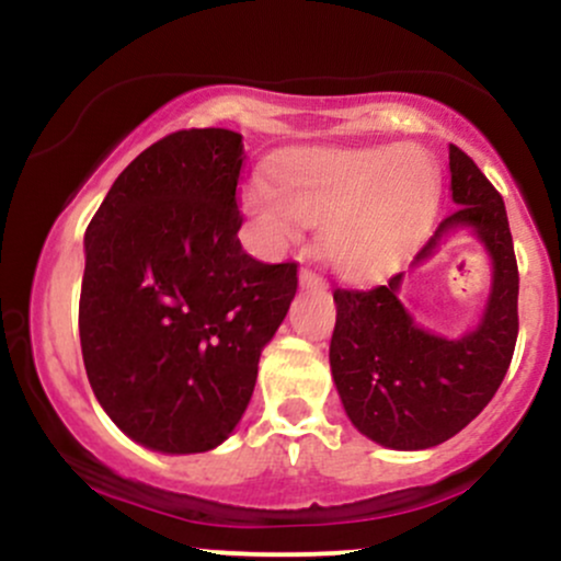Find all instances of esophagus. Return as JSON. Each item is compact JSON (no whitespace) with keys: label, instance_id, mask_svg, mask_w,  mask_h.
Masks as SVG:
<instances>
[{"label":"esophagus","instance_id":"34e87169","mask_svg":"<svg viewBox=\"0 0 561 561\" xmlns=\"http://www.w3.org/2000/svg\"><path fill=\"white\" fill-rule=\"evenodd\" d=\"M300 287H327V279L313 268H300Z\"/></svg>","mask_w":561,"mask_h":561}]
</instances>
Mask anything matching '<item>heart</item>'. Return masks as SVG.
Returning <instances> with one entry per match:
<instances>
[{"mask_svg": "<svg viewBox=\"0 0 561 561\" xmlns=\"http://www.w3.org/2000/svg\"><path fill=\"white\" fill-rule=\"evenodd\" d=\"M440 173L430 152L414 145L313 147L244 182L242 203L263 240L295 242L306 227H321V253L340 274L369 279L401 263L433 221Z\"/></svg>", "mask_w": 561, "mask_h": 561, "instance_id": "b5f03b06", "label": "heart"}]
</instances>
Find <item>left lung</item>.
<instances>
[{
    "mask_svg": "<svg viewBox=\"0 0 561 561\" xmlns=\"http://www.w3.org/2000/svg\"><path fill=\"white\" fill-rule=\"evenodd\" d=\"M448 169L459 208L414 263L430 259L450 229L472 231L493 261L480 324L456 340L424 330L398 298L403 274L371 289H334V385L358 433L385 448H433L461 433L491 403L517 345L519 274L504 199L456 145H448Z\"/></svg>",
    "mask_w": 561,
    "mask_h": 561,
    "instance_id": "8db88e82",
    "label": "left lung"
}]
</instances>
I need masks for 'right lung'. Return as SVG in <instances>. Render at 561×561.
<instances>
[{"mask_svg":"<svg viewBox=\"0 0 561 561\" xmlns=\"http://www.w3.org/2000/svg\"><path fill=\"white\" fill-rule=\"evenodd\" d=\"M242 137L173 131L121 171L87 227L79 334L89 385L131 440L221 446L242 420L298 263L242 250Z\"/></svg>","mask_w":561,"mask_h":561,"instance_id":"add662e5","label":"right lung"}]
</instances>
